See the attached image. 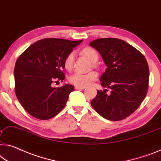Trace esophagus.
<instances>
[{
  "label": "esophagus",
  "mask_w": 161,
  "mask_h": 161,
  "mask_svg": "<svg viewBox=\"0 0 161 161\" xmlns=\"http://www.w3.org/2000/svg\"><path fill=\"white\" fill-rule=\"evenodd\" d=\"M75 89H77V90H83L85 87H80V86H75Z\"/></svg>",
  "instance_id": "1"
}]
</instances>
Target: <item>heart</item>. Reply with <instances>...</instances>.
<instances>
[{
	"label": "heart",
	"mask_w": 161,
	"mask_h": 161,
	"mask_svg": "<svg viewBox=\"0 0 161 161\" xmlns=\"http://www.w3.org/2000/svg\"><path fill=\"white\" fill-rule=\"evenodd\" d=\"M81 53L93 63V66L94 68H98V65L96 63L99 58V55L95 49L91 47H87L83 48ZM74 59H75V54L73 52H71L65 57V60H64V67L66 70H70L72 69ZM96 78H97V75L95 72H90L86 74L75 73L69 78V81L75 86L85 87V86L89 85L91 81L96 80Z\"/></svg>",
	"instance_id": "heart-1"
}]
</instances>
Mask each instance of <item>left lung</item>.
Wrapping results in <instances>:
<instances>
[{
    "label": "left lung",
    "mask_w": 161,
    "mask_h": 161,
    "mask_svg": "<svg viewBox=\"0 0 161 161\" xmlns=\"http://www.w3.org/2000/svg\"><path fill=\"white\" fill-rule=\"evenodd\" d=\"M90 45L101 54L107 66L101 76L103 88L91 104L106 119L119 121L129 117L140 106L147 93L149 68L145 56L124 40L101 38Z\"/></svg>",
    "instance_id": "1"
}]
</instances>
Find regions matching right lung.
Instances as JSON below:
<instances>
[{"mask_svg": "<svg viewBox=\"0 0 161 161\" xmlns=\"http://www.w3.org/2000/svg\"><path fill=\"white\" fill-rule=\"evenodd\" d=\"M83 40L47 38L31 46L17 59L14 68L15 93L23 108L32 117L49 119L65 107L74 86L52 83L65 78L64 60Z\"/></svg>", "mask_w": 161, "mask_h": 161, "instance_id": "obj_1", "label": "right lung"}]
</instances>
